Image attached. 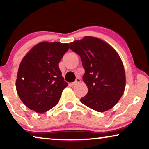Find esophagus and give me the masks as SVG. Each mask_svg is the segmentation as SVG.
Masks as SVG:
<instances>
[{
    "mask_svg": "<svg viewBox=\"0 0 149 149\" xmlns=\"http://www.w3.org/2000/svg\"><path fill=\"white\" fill-rule=\"evenodd\" d=\"M80 82H81V80H80V78H76V81L73 82V83H71V84H70V85H71V86H74V85H78V83H80Z\"/></svg>",
    "mask_w": 149,
    "mask_h": 149,
    "instance_id": "obj_1",
    "label": "esophagus"
}]
</instances>
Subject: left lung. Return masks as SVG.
Listing matches in <instances>:
<instances>
[{
	"mask_svg": "<svg viewBox=\"0 0 149 149\" xmlns=\"http://www.w3.org/2000/svg\"><path fill=\"white\" fill-rule=\"evenodd\" d=\"M69 45L71 50L80 56L85 71L83 80L88 92L80 102L98 112L111 109L125 88V73L119 54L107 42L92 36Z\"/></svg>",
	"mask_w": 149,
	"mask_h": 149,
	"instance_id": "1",
	"label": "left lung"
}]
</instances>
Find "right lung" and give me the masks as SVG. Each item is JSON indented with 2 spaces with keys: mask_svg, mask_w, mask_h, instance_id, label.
Segmentation results:
<instances>
[{
  "mask_svg": "<svg viewBox=\"0 0 149 149\" xmlns=\"http://www.w3.org/2000/svg\"><path fill=\"white\" fill-rule=\"evenodd\" d=\"M69 49L68 43L41 42L22 60L16 89L20 100L31 110L44 113L58 104L68 85L61 76L59 63Z\"/></svg>",
  "mask_w": 149,
  "mask_h": 149,
  "instance_id": "obj_1",
  "label": "right lung"
}]
</instances>
